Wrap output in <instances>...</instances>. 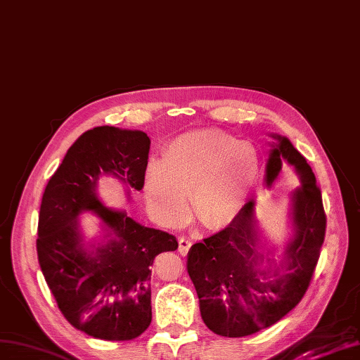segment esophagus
Returning a JSON list of instances; mask_svg holds the SVG:
<instances>
[{
  "label": "esophagus",
  "mask_w": 360,
  "mask_h": 360,
  "mask_svg": "<svg viewBox=\"0 0 360 360\" xmlns=\"http://www.w3.org/2000/svg\"><path fill=\"white\" fill-rule=\"evenodd\" d=\"M190 248H191V241L188 238H179V249L178 250L182 256H186L188 253Z\"/></svg>",
  "instance_id": "34e87169"
}]
</instances>
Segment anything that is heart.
I'll list each match as a JSON object with an SVG mask.
<instances>
[{
  "label": "heart",
  "instance_id": "1",
  "mask_svg": "<svg viewBox=\"0 0 360 360\" xmlns=\"http://www.w3.org/2000/svg\"><path fill=\"white\" fill-rule=\"evenodd\" d=\"M259 176L258 150L219 131H194L172 141L164 161L145 172V196L152 217L178 228L190 215V194L198 219L221 229L241 214Z\"/></svg>",
  "mask_w": 360,
  "mask_h": 360
}]
</instances>
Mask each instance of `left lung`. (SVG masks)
Returning <instances> with one entry per match:
<instances>
[{"instance_id": "1", "label": "left lung", "mask_w": 360, "mask_h": 360, "mask_svg": "<svg viewBox=\"0 0 360 360\" xmlns=\"http://www.w3.org/2000/svg\"><path fill=\"white\" fill-rule=\"evenodd\" d=\"M271 137L276 141L265 166L266 187L279 176L283 161L300 178V187L290 194L292 237L281 262L274 261V249L262 245L253 199L244 205L237 220L191 245L187 256L202 320L221 336L253 335L292 311L307 291L324 243L326 214L315 174L288 139Z\"/></svg>"}]
</instances>
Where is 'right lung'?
Instances as JSON below:
<instances>
[{"label":"right lung","instance_id":"1","mask_svg":"<svg viewBox=\"0 0 360 360\" xmlns=\"http://www.w3.org/2000/svg\"><path fill=\"white\" fill-rule=\"evenodd\" d=\"M146 132L96 127L69 148L40 203L37 258L58 309L78 330L104 341H129L152 321L150 269L155 256L178 249L173 235L146 228L98 198L101 176L131 191L145 186ZM94 212L102 242L86 246L77 217Z\"/></svg>","mask_w":360,"mask_h":360}]
</instances>
